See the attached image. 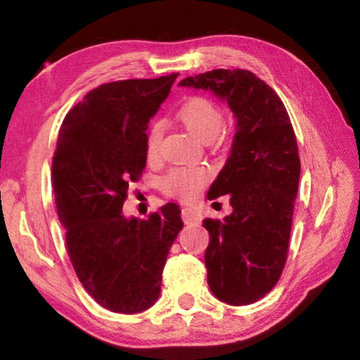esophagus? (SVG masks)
Instances as JSON below:
<instances>
[{
	"mask_svg": "<svg viewBox=\"0 0 360 360\" xmlns=\"http://www.w3.org/2000/svg\"><path fill=\"white\" fill-rule=\"evenodd\" d=\"M181 216H182V221H184L186 224H195V222L202 221L200 212L195 208H192V206H186V208H182Z\"/></svg>",
	"mask_w": 360,
	"mask_h": 360,
	"instance_id": "1",
	"label": "esophagus"
}]
</instances>
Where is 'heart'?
<instances>
[{
    "mask_svg": "<svg viewBox=\"0 0 360 360\" xmlns=\"http://www.w3.org/2000/svg\"><path fill=\"white\" fill-rule=\"evenodd\" d=\"M178 119L184 129L200 143H210L214 139L224 125V115L214 103L203 96H195L187 100L179 108ZM163 127L155 124L150 127L146 139V149L149 157H155L160 146ZM208 179V172L203 168H176L165 178V188L179 197H191L198 191V187Z\"/></svg>",
    "mask_w": 360,
    "mask_h": 360,
    "instance_id": "heart-1",
    "label": "heart"
}]
</instances>
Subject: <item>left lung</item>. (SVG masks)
Listing matches in <instances>:
<instances>
[{"label":"left lung","mask_w":360,"mask_h":360,"mask_svg":"<svg viewBox=\"0 0 360 360\" xmlns=\"http://www.w3.org/2000/svg\"><path fill=\"white\" fill-rule=\"evenodd\" d=\"M181 87L211 92L235 117V136L208 198L230 195L231 214L205 219L208 285L219 300L251 304L270 292L288 257L300 181L294 129L279 96L246 70L188 76Z\"/></svg>","instance_id":"obj_1"}]
</instances>
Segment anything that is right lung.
Here are the masks:
<instances>
[{
    "label": "right lung",
    "instance_id": "right-lung-1",
    "mask_svg": "<svg viewBox=\"0 0 360 360\" xmlns=\"http://www.w3.org/2000/svg\"><path fill=\"white\" fill-rule=\"evenodd\" d=\"M178 76L103 84L60 127L52 181L71 264L84 289L114 313H141L157 302L167 255L184 225L176 203L146 221L122 211L146 167L149 120Z\"/></svg>",
    "mask_w": 360,
    "mask_h": 360
}]
</instances>
